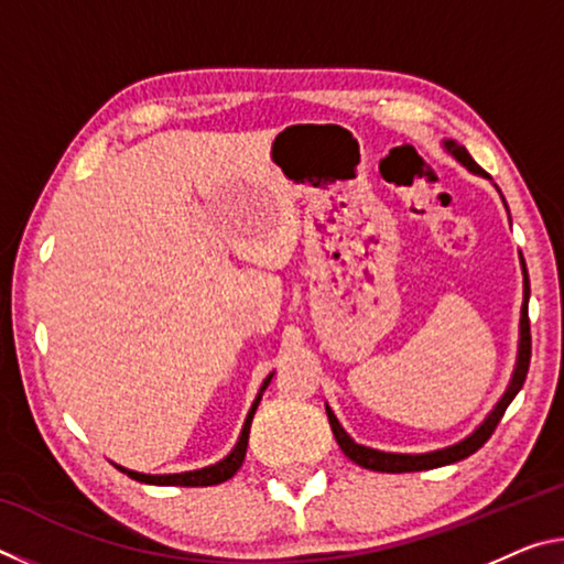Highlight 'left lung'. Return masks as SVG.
Instances as JSON below:
<instances>
[{
  "mask_svg": "<svg viewBox=\"0 0 564 564\" xmlns=\"http://www.w3.org/2000/svg\"><path fill=\"white\" fill-rule=\"evenodd\" d=\"M443 147L447 154H451L457 164H463L467 171H473L475 176H482V178H490L485 171L475 164L473 156L467 154V149L457 144L453 139H443ZM492 181V178H490ZM498 188V186H495ZM500 191V188H498ZM505 204V198H502ZM508 208V204H505ZM510 214V212H508ZM520 265H522V308H520V340H518V360H514V370H512V378H510V386L505 388L502 398L495 403V408L488 413V417L482 420L480 425L475 427V431L463 437L460 443L455 445H447L441 447V451H431V453H417V455H410V453H386V451H376V447H368V445H360L352 441V437L343 431V425L338 423L336 413H333L330 405H326V413H328V423H330V431L336 435V443L340 445V451L346 453L352 463H358L360 467H368V470H376V473H417V470H431V467H441V465H451L463 460V457L473 455L477 447H482L488 443V437L492 435L495 427H498L500 417L508 405L512 403V398L520 393V388L524 383V376H528V368H530V318H528V301H530V279H528V269H524V259L520 256Z\"/></svg>",
  "mask_w": 564,
  "mask_h": 564,
  "instance_id": "8db88e82",
  "label": "left lung"
}]
</instances>
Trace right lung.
<instances>
[{
    "mask_svg": "<svg viewBox=\"0 0 564 564\" xmlns=\"http://www.w3.org/2000/svg\"><path fill=\"white\" fill-rule=\"evenodd\" d=\"M273 373L263 380L259 395H256L251 410H248L246 415V423L241 427V435H238V441L234 445V451L228 453L224 460H218L214 465H206L202 470H188V473H171V475H147V473H137V470H129V467L117 465L113 467L121 473H127L131 480H139V482H149V485H178V488H206V485H218V482H226L228 477H234L238 467L243 465V457H246V447H248V433H251V420L256 415V408H259L261 398H263V390L269 388Z\"/></svg>",
    "mask_w": 564,
    "mask_h": 564,
    "instance_id": "obj_1",
    "label": "right lung"
}]
</instances>
